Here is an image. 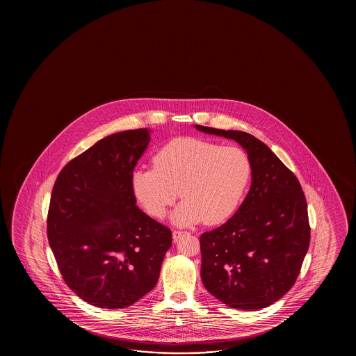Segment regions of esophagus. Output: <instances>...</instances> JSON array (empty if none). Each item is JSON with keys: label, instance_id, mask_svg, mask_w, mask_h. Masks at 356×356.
Here are the masks:
<instances>
[{"label": "esophagus", "instance_id": "1", "mask_svg": "<svg viewBox=\"0 0 356 356\" xmlns=\"http://www.w3.org/2000/svg\"><path fill=\"white\" fill-rule=\"evenodd\" d=\"M187 234V232H181V230H175L173 232V239L178 241L181 238V235Z\"/></svg>", "mask_w": 356, "mask_h": 356}]
</instances>
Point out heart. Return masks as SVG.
Here are the masks:
<instances>
[{
  "mask_svg": "<svg viewBox=\"0 0 356 356\" xmlns=\"http://www.w3.org/2000/svg\"><path fill=\"white\" fill-rule=\"evenodd\" d=\"M252 164L239 146H221L197 137H178L152 156V168L131 178L137 201L154 218H163L181 195L173 215L179 225L204 221L216 225L229 219L250 184Z\"/></svg>",
  "mask_w": 356,
  "mask_h": 356,
  "instance_id": "1",
  "label": "heart"
}]
</instances>
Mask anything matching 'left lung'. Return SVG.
Returning <instances> with one entry per match:
<instances>
[{
  "instance_id": "obj_1",
  "label": "left lung",
  "mask_w": 356,
  "mask_h": 356,
  "mask_svg": "<svg viewBox=\"0 0 356 356\" xmlns=\"http://www.w3.org/2000/svg\"><path fill=\"white\" fill-rule=\"evenodd\" d=\"M196 129L234 140L252 164L250 192L238 211L200 238L204 288L232 308H266L296 284L309 248L302 186L267 145L250 134L200 124Z\"/></svg>"
}]
</instances>
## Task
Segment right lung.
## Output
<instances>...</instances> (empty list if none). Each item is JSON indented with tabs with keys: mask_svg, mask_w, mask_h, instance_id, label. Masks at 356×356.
Segmentation results:
<instances>
[{
	"mask_svg": "<svg viewBox=\"0 0 356 356\" xmlns=\"http://www.w3.org/2000/svg\"><path fill=\"white\" fill-rule=\"evenodd\" d=\"M147 129L102 138L60 170L47 235L68 288L99 308L132 305L156 285L172 247L169 227L136 206L131 178Z\"/></svg>",
	"mask_w": 356,
	"mask_h": 356,
	"instance_id": "1",
	"label": "right lung"
}]
</instances>
